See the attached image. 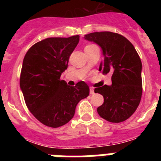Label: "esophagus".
<instances>
[{"label": "esophagus", "mask_w": 161, "mask_h": 161, "mask_svg": "<svg viewBox=\"0 0 161 161\" xmlns=\"http://www.w3.org/2000/svg\"><path fill=\"white\" fill-rule=\"evenodd\" d=\"M89 93H90L91 95L94 94V89L93 87L89 88Z\"/></svg>", "instance_id": "obj_1"}]
</instances>
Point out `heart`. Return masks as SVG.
<instances>
[{
  "label": "heart",
  "mask_w": 161,
  "mask_h": 161,
  "mask_svg": "<svg viewBox=\"0 0 161 161\" xmlns=\"http://www.w3.org/2000/svg\"><path fill=\"white\" fill-rule=\"evenodd\" d=\"M96 47L94 46V45H93V44H88V45H86L85 47V51L86 49H89V48H91V47Z\"/></svg>",
  "instance_id": "1"
}]
</instances>
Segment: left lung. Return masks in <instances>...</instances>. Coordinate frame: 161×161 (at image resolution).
Instances as JSON below:
<instances>
[{
	"mask_svg": "<svg viewBox=\"0 0 161 161\" xmlns=\"http://www.w3.org/2000/svg\"><path fill=\"white\" fill-rule=\"evenodd\" d=\"M84 38L102 48L104 60L99 71L113 73L110 86L106 85L94 89L104 97V103L97 109L98 114L110 123H122L135 113L141 100L140 58L131 42L117 33L94 32Z\"/></svg>",
	"mask_w": 161,
	"mask_h": 161,
	"instance_id": "left-lung-1",
	"label": "left lung"
}]
</instances>
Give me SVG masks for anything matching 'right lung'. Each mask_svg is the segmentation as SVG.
<instances>
[{
    "label": "right lung",
    "mask_w": 161,
    "mask_h": 161,
    "mask_svg": "<svg viewBox=\"0 0 161 161\" xmlns=\"http://www.w3.org/2000/svg\"><path fill=\"white\" fill-rule=\"evenodd\" d=\"M79 40V35L47 38L34 44L24 57L20 88L25 102L31 113L49 127L57 128L68 123L78 102L89 94L85 82L68 86L60 80Z\"/></svg>",
    "instance_id": "add662e5"
}]
</instances>
